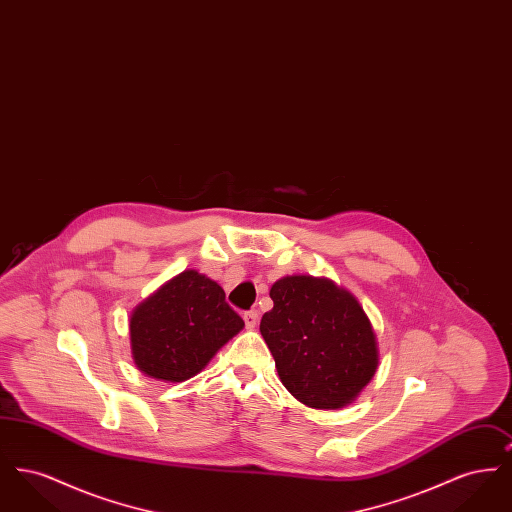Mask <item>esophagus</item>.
<instances>
[{
    "label": "esophagus",
    "instance_id": "esophagus-1",
    "mask_svg": "<svg viewBox=\"0 0 512 512\" xmlns=\"http://www.w3.org/2000/svg\"><path fill=\"white\" fill-rule=\"evenodd\" d=\"M245 326L247 328H255L259 322V313L257 311H247L244 313Z\"/></svg>",
    "mask_w": 512,
    "mask_h": 512
}]
</instances>
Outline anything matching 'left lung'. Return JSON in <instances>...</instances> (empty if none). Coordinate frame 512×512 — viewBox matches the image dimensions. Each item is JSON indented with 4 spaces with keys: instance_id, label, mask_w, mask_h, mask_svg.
Masks as SVG:
<instances>
[{
    "instance_id": "left-lung-1",
    "label": "left lung",
    "mask_w": 512,
    "mask_h": 512,
    "mask_svg": "<svg viewBox=\"0 0 512 512\" xmlns=\"http://www.w3.org/2000/svg\"><path fill=\"white\" fill-rule=\"evenodd\" d=\"M274 307L261 318L284 388L311 409L353 403L378 370L380 351L359 299L334 280L293 274L270 288Z\"/></svg>"
}]
</instances>
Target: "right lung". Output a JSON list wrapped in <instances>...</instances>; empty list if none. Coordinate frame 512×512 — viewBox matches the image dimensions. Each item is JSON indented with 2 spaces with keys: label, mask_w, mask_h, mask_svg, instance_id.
Masks as SVG:
<instances>
[{
  "label": "right lung",
  "mask_w": 512,
  "mask_h": 512,
  "mask_svg": "<svg viewBox=\"0 0 512 512\" xmlns=\"http://www.w3.org/2000/svg\"><path fill=\"white\" fill-rule=\"evenodd\" d=\"M244 326L215 280L184 270L130 313L132 359L149 378L184 382Z\"/></svg>",
  "instance_id": "right-lung-1"
}]
</instances>
